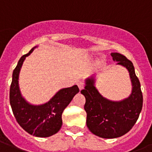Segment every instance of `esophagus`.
I'll return each mask as SVG.
<instances>
[{
    "label": "esophagus",
    "instance_id": "1",
    "mask_svg": "<svg viewBox=\"0 0 152 152\" xmlns=\"http://www.w3.org/2000/svg\"><path fill=\"white\" fill-rule=\"evenodd\" d=\"M77 85H78L79 87V89H80V90H82L83 88V87H84V83H83V81H78V82H77Z\"/></svg>",
    "mask_w": 152,
    "mask_h": 152
}]
</instances>
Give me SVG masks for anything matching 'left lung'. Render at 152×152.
Segmentation results:
<instances>
[{"label": "left lung", "instance_id": "left-lung-1", "mask_svg": "<svg viewBox=\"0 0 152 152\" xmlns=\"http://www.w3.org/2000/svg\"><path fill=\"white\" fill-rule=\"evenodd\" d=\"M111 56L116 64L125 67L129 72L132 84L130 95L119 101L106 99L95 87V74L85 79V87L80 91L86 99L87 126L93 134L105 139L118 138L127 133L137 122L143 106L140 83L132 61L118 53H111Z\"/></svg>", "mask_w": 152, "mask_h": 152}]
</instances>
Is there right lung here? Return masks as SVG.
Returning a JSON list of instances; mask_svg holds the SVG:
<instances>
[{
    "mask_svg": "<svg viewBox=\"0 0 152 152\" xmlns=\"http://www.w3.org/2000/svg\"><path fill=\"white\" fill-rule=\"evenodd\" d=\"M38 46L33 47L18 61L12 73L9 99L13 114L19 125L26 132L37 137H49L61 129L63 110L80 90L77 85L61 88L48 102L39 105L30 103L25 99L19 86L20 72L26 57Z\"/></svg>",
    "mask_w": 152,
    "mask_h": 152,
    "instance_id": "obj_1",
    "label": "right lung"
}]
</instances>
